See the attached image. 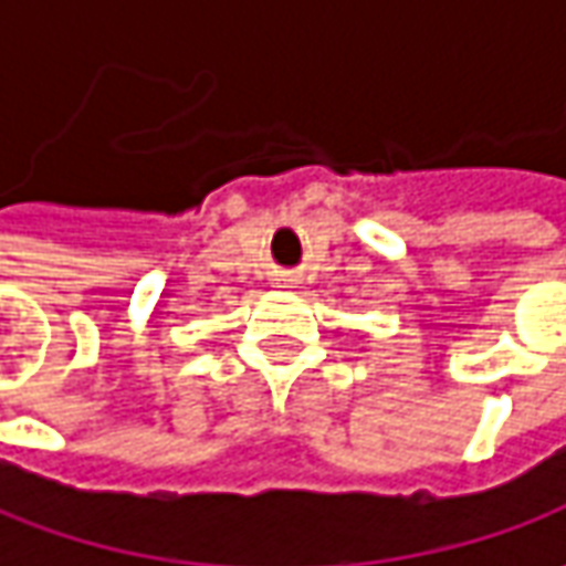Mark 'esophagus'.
<instances>
[{"instance_id":"34e87169","label":"esophagus","mask_w":566,"mask_h":566,"mask_svg":"<svg viewBox=\"0 0 566 566\" xmlns=\"http://www.w3.org/2000/svg\"><path fill=\"white\" fill-rule=\"evenodd\" d=\"M280 286L286 290V286H293V280H280Z\"/></svg>"}]
</instances>
